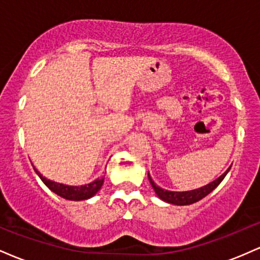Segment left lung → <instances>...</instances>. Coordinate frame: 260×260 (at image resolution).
Here are the masks:
<instances>
[{
    "label": "left lung",
    "instance_id": "8db88e82",
    "mask_svg": "<svg viewBox=\"0 0 260 260\" xmlns=\"http://www.w3.org/2000/svg\"><path fill=\"white\" fill-rule=\"evenodd\" d=\"M230 169L225 172V174L220 176L219 178H216V180L211 182V183L207 184V186L198 188V189L186 190V192H172V190L162 189V188L155 184V182L153 181V178H151V176L149 175V172H148V177H149V181H150L151 187L154 188L155 193H156V196L159 197L161 201L170 203V204H175V205H189V204H193V203L201 201V199L204 198V197H207L209 193L213 192V190L215 189L220 183H221V181L225 178V176L228 175Z\"/></svg>",
    "mask_w": 260,
    "mask_h": 260
}]
</instances>
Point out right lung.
<instances>
[{"label": "right lung", "instance_id": "right-lung-1", "mask_svg": "<svg viewBox=\"0 0 260 260\" xmlns=\"http://www.w3.org/2000/svg\"><path fill=\"white\" fill-rule=\"evenodd\" d=\"M39 177L41 178V181L44 182L45 186L49 189H51L53 193L62 197V198L68 199V201H85V199L91 198L96 194L100 190L101 186L104 183V177L96 178L95 181H92L89 184H83V186H68V184L58 183V182L47 180L46 177H44L37 169H34Z\"/></svg>", "mask_w": 260, "mask_h": 260}]
</instances>
